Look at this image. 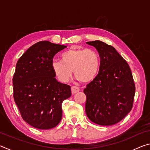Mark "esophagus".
<instances>
[{
    "mask_svg": "<svg viewBox=\"0 0 150 150\" xmlns=\"http://www.w3.org/2000/svg\"><path fill=\"white\" fill-rule=\"evenodd\" d=\"M80 89L77 87H75V86H73L71 87V93L72 94H75L78 92H79Z\"/></svg>",
    "mask_w": 150,
    "mask_h": 150,
    "instance_id": "1",
    "label": "esophagus"
}]
</instances>
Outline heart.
<instances>
[{"instance_id": "heart-1", "label": "heart", "mask_w": 150, "mask_h": 150, "mask_svg": "<svg viewBox=\"0 0 150 150\" xmlns=\"http://www.w3.org/2000/svg\"><path fill=\"white\" fill-rule=\"evenodd\" d=\"M61 61H54L52 69L58 80L67 83L73 71L78 80L90 83L96 78L100 68V57L93 49L72 47L60 55Z\"/></svg>"}]
</instances>
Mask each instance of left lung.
<instances>
[{
    "instance_id": "obj_1",
    "label": "left lung",
    "mask_w": 150,
    "mask_h": 150,
    "mask_svg": "<svg viewBox=\"0 0 150 150\" xmlns=\"http://www.w3.org/2000/svg\"><path fill=\"white\" fill-rule=\"evenodd\" d=\"M87 44L98 51L99 71L86 86L85 111L91 121L101 126L119 122L131 111L135 84L130 68L115 48L96 40Z\"/></svg>"
}]
</instances>
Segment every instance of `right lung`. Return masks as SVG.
I'll return each instance as SVG.
<instances>
[{"label":"right lung","instance_id":"1","mask_svg":"<svg viewBox=\"0 0 150 150\" xmlns=\"http://www.w3.org/2000/svg\"><path fill=\"white\" fill-rule=\"evenodd\" d=\"M67 47L48 41L32 45L20 57L13 79L14 100L23 120L38 129L54 128L62 118L63 101L71 95V87L55 78L54 55Z\"/></svg>","mask_w":150,"mask_h":150}]
</instances>
